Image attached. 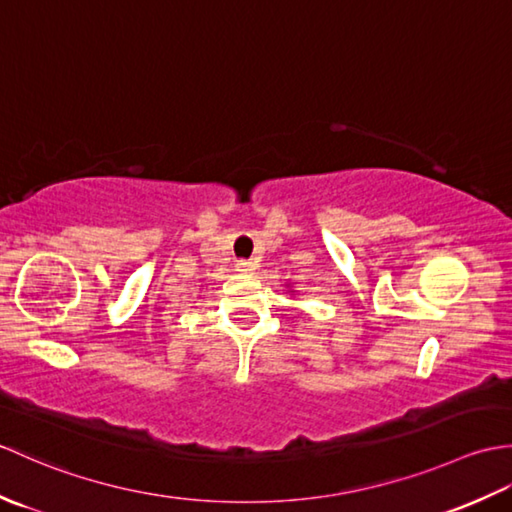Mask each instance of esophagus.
Wrapping results in <instances>:
<instances>
[{
  "mask_svg": "<svg viewBox=\"0 0 512 512\" xmlns=\"http://www.w3.org/2000/svg\"><path fill=\"white\" fill-rule=\"evenodd\" d=\"M237 270H239V273H253L255 266H253V262H246V259H239V262H237Z\"/></svg>",
  "mask_w": 512,
  "mask_h": 512,
  "instance_id": "esophagus-1",
  "label": "esophagus"
}]
</instances>
